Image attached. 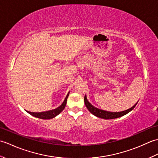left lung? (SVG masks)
<instances>
[{
	"mask_svg": "<svg viewBox=\"0 0 158 158\" xmlns=\"http://www.w3.org/2000/svg\"><path fill=\"white\" fill-rule=\"evenodd\" d=\"M84 102H85V105L87 107V109H88L89 111L93 114L94 115H95L98 117H100V118H102L105 119H115V118H118V117H120L122 116H123L126 115L127 113H128L130 112L131 110L134 109V108L136 106V104L138 102H136L135 105H134L132 107H131L130 109H127L126 110H123V111H121V112H110V111H106V110H104L99 109L96 107L90 104L88 99H87V97L85 95L84 97Z\"/></svg>",
	"mask_w": 158,
	"mask_h": 158,
	"instance_id": "obj_1",
	"label": "left lung"
}]
</instances>
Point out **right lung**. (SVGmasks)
<instances>
[{"instance_id":"add662e5","label":"right lung","mask_w":158,"mask_h":158,"mask_svg":"<svg viewBox=\"0 0 158 158\" xmlns=\"http://www.w3.org/2000/svg\"><path fill=\"white\" fill-rule=\"evenodd\" d=\"M69 95V92L68 93V94L66 96V98L64 100V102H62V104L60 106H58V108H56L55 109L53 110H48V111H44V112H40V113H35V112H30V111H27L29 114H31V115L34 116L35 117H37V118L39 119H52L55 117L56 116H57L61 113L62 110H64V109L65 108L66 105V100L67 98H68V96Z\"/></svg>"}]
</instances>
